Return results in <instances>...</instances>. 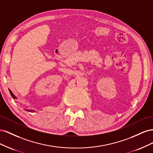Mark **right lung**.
I'll use <instances>...</instances> for the list:
<instances>
[{"mask_svg": "<svg viewBox=\"0 0 153 153\" xmlns=\"http://www.w3.org/2000/svg\"><path fill=\"white\" fill-rule=\"evenodd\" d=\"M9 91H10V94H11V96H12V98H13V99H16V97L13 94V93L11 91V90L9 89ZM25 110L29 111V112H30V110ZM31 111H32V112H34V110H31Z\"/></svg>", "mask_w": 153, "mask_h": 153, "instance_id": "add662e5", "label": "right lung"}]
</instances>
